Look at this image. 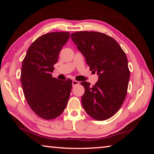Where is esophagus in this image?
I'll return each mask as SVG.
<instances>
[{
  "instance_id": "obj_1",
  "label": "esophagus",
  "mask_w": 154,
  "mask_h": 154,
  "mask_svg": "<svg viewBox=\"0 0 154 154\" xmlns=\"http://www.w3.org/2000/svg\"><path fill=\"white\" fill-rule=\"evenodd\" d=\"M79 82H77V81H75V80H73L72 82V86H76V85H79Z\"/></svg>"
}]
</instances>
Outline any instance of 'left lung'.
Here are the masks:
<instances>
[{"instance_id":"left-lung-1","label":"left lung","mask_w":154,"mask_h":154,"mask_svg":"<svg viewBox=\"0 0 154 154\" xmlns=\"http://www.w3.org/2000/svg\"><path fill=\"white\" fill-rule=\"evenodd\" d=\"M71 36L90 69L98 75L93 86L81 83L85 88L83 107L96 120L110 118L120 109L127 94L130 71L126 54L114 38L104 33L79 31Z\"/></svg>"}]
</instances>
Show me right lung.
I'll return each mask as SVG.
<instances>
[{
	"label": "right lung",
	"mask_w": 154,
	"mask_h": 154,
	"mask_svg": "<svg viewBox=\"0 0 154 154\" xmlns=\"http://www.w3.org/2000/svg\"><path fill=\"white\" fill-rule=\"evenodd\" d=\"M69 32H53L41 36L31 44L22 61L21 83L27 103L44 119L60 116L66 108L72 81L52 77L60 51L69 38Z\"/></svg>",
	"instance_id": "1"
}]
</instances>
